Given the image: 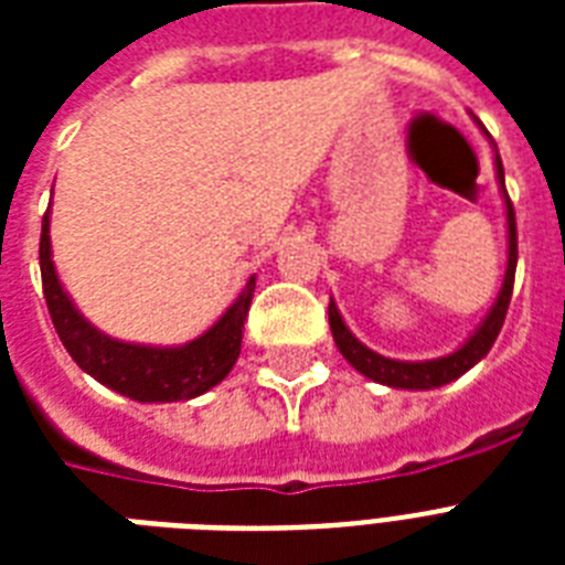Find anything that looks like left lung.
<instances>
[{
	"label": "left lung",
	"instance_id": "8db88e82",
	"mask_svg": "<svg viewBox=\"0 0 565 565\" xmlns=\"http://www.w3.org/2000/svg\"><path fill=\"white\" fill-rule=\"evenodd\" d=\"M487 135V131H483ZM490 137V135H487ZM495 152V179H499L501 195H504V220H508V269H504V281H501V290L492 301V308L487 310V317L481 319V326L475 328L472 334L466 337L463 345H457L451 354H443V358H434V361H395V358H384V354L372 352L370 345H363L358 337L349 331V326L340 317V308L337 301L331 299L328 305V322H331V334H334V343L340 349L345 361L352 363L354 370L366 375L375 384L393 386V390H437V386H446L451 381H457L460 375L472 370L475 363L483 361L487 352L495 343L501 326H504V317H508L510 292H513V275H516V213H513V204H510V195L504 190V167H501L499 149L492 146Z\"/></svg>",
	"mask_w": 565,
	"mask_h": 565
}]
</instances>
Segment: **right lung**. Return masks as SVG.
I'll list each match as a JSON object with an SVG mask.
<instances>
[{"mask_svg":"<svg viewBox=\"0 0 565 565\" xmlns=\"http://www.w3.org/2000/svg\"><path fill=\"white\" fill-rule=\"evenodd\" d=\"M49 222L43 216L40 234V275H43V296H46L49 317L55 322L61 343L78 366L99 384L114 393L135 398V402L167 404L190 402L195 395L207 393L222 377L234 370L243 345V322H246L255 278L239 290L228 310L213 322L204 334L181 345H149L126 343L105 334L75 308L73 296L64 290L52 260V237Z\"/></svg>","mask_w":565,"mask_h":565,"instance_id":"1","label":"right lung"}]
</instances>
